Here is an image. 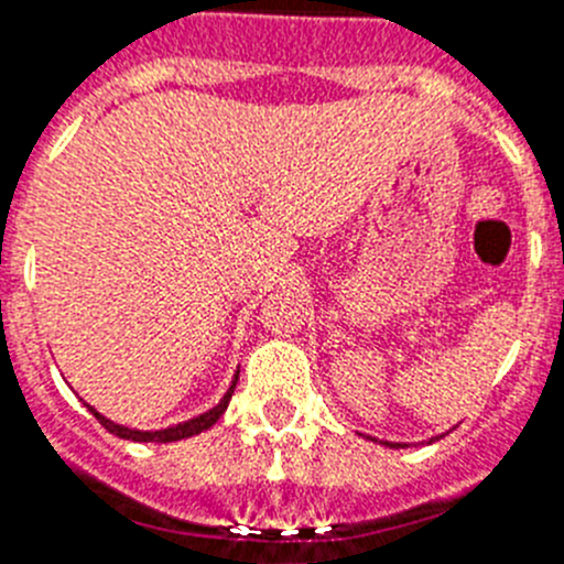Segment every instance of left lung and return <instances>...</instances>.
I'll use <instances>...</instances> for the list:
<instances>
[{
    "mask_svg": "<svg viewBox=\"0 0 564 564\" xmlns=\"http://www.w3.org/2000/svg\"><path fill=\"white\" fill-rule=\"evenodd\" d=\"M384 444H388V446H395V449H399V446H404V444H390V441H384Z\"/></svg>",
    "mask_w": 564,
    "mask_h": 564,
    "instance_id": "1",
    "label": "left lung"
}]
</instances>
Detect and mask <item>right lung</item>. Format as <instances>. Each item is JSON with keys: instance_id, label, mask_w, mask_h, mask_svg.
Instances as JSON below:
<instances>
[{"instance_id": "1", "label": "right lung", "mask_w": 564, "mask_h": 564, "mask_svg": "<svg viewBox=\"0 0 564 564\" xmlns=\"http://www.w3.org/2000/svg\"><path fill=\"white\" fill-rule=\"evenodd\" d=\"M236 382H238V373H236V379H232L230 390H227V393H225V399H221V402L216 404V408H213V410H207V413L196 415V419H191V421H182V424H176V427L154 430V433H143V430L123 427V424H115V421H109V419H106V415H100L98 410L89 408V404H86V408H89V413H93L95 419H98L100 424H104V427L109 430L111 435H118V438H126V441H156V444H171V441L191 438V435H199V433H205L207 427H213V424H216V421L221 419V413H225V410H227V404H230V395H232V390H236Z\"/></svg>"}]
</instances>
